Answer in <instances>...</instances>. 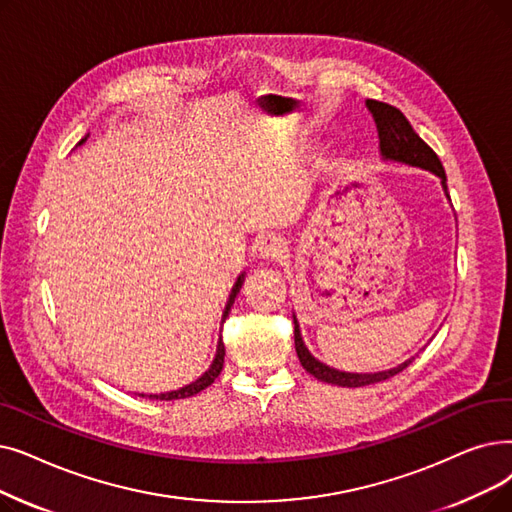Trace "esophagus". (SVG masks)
<instances>
[{"label":"esophagus","instance_id":"1","mask_svg":"<svg viewBox=\"0 0 512 512\" xmlns=\"http://www.w3.org/2000/svg\"><path fill=\"white\" fill-rule=\"evenodd\" d=\"M284 253H286L284 242H282L280 238H276V236H265V238L259 242V247H257V255H259V259H263V261H276V259H280Z\"/></svg>","mask_w":512,"mask_h":512}]
</instances>
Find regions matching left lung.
<instances>
[{
	"mask_svg": "<svg viewBox=\"0 0 512 512\" xmlns=\"http://www.w3.org/2000/svg\"><path fill=\"white\" fill-rule=\"evenodd\" d=\"M366 108L370 110V115L376 123V131H379V148H381L383 161L404 163L410 167H420L425 171H431L433 175L439 177L443 192H446V196L450 198L448 184H446L448 182L446 171H443L439 157L425 142L420 140V136L412 129L410 121L404 117L402 110H397L395 106L379 102V100H366ZM293 318H295V349L299 355V362L311 376H316L318 381L339 385V387H366V385H374V383L391 379V376H395L397 372L408 368L410 362L414 360V358H410L395 368L381 370V372H366V374L343 372L337 368H330L309 353V349L305 347V341L301 337L297 316H293Z\"/></svg>",
	"mask_w": 512,
	"mask_h": 512,
	"instance_id": "8db88e82",
	"label": "left lung"
}]
</instances>
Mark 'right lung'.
<instances>
[{"instance_id": "right-lung-1", "label": "right lung", "mask_w": 512, "mask_h": 512, "mask_svg": "<svg viewBox=\"0 0 512 512\" xmlns=\"http://www.w3.org/2000/svg\"><path fill=\"white\" fill-rule=\"evenodd\" d=\"M85 140H87V138H83L79 144H83ZM242 282H244V272L238 276V280H236L234 286H232V293H230V297H228V303H226V309H224V318H221V322H226V318H228V314H230V307H232L236 295L240 293ZM224 355H226V347H224V343H221V337H219L213 364L209 366V370H207L203 376H198V379H196L194 383H190V385H186V387H182V389H175V391H169V393H159V395H148V397H150V399H161V402H171V399H184V397H192V395H196V393H201L203 389H207V387L217 379L221 368H224ZM142 397H144V393H142Z\"/></svg>"}]
</instances>
